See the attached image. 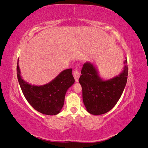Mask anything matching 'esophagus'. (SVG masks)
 <instances>
[{"mask_svg":"<svg viewBox=\"0 0 148 148\" xmlns=\"http://www.w3.org/2000/svg\"><path fill=\"white\" fill-rule=\"evenodd\" d=\"M73 76H74V78H75L76 83H78V80H79V78L80 77V73H79V72L77 70H74V71H73Z\"/></svg>","mask_w":148,"mask_h":148,"instance_id":"34e87169","label":"esophagus"}]
</instances>
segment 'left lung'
<instances>
[{"instance_id":"obj_1","label":"left lung","mask_w":148,"mask_h":148,"mask_svg":"<svg viewBox=\"0 0 148 148\" xmlns=\"http://www.w3.org/2000/svg\"><path fill=\"white\" fill-rule=\"evenodd\" d=\"M127 62H123V70L118 75L108 79L101 77L95 63L86 62L84 64L79 83L82 88L84 105L89 114H106L117 104L127 82Z\"/></svg>"}]
</instances>
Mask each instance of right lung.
I'll return each mask as SVG.
<instances>
[{
	"label": "right lung",
	"mask_w": 148,
	"mask_h": 148,
	"mask_svg": "<svg viewBox=\"0 0 148 148\" xmlns=\"http://www.w3.org/2000/svg\"><path fill=\"white\" fill-rule=\"evenodd\" d=\"M17 63V77L21 91L29 104L39 112L54 115L59 114L64 104L67 90L75 83L72 69L64 70L49 83L40 85L31 84L26 82L21 75Z\"/></svg>",
	"instance_id": "add662e5"
}]
</instances>
